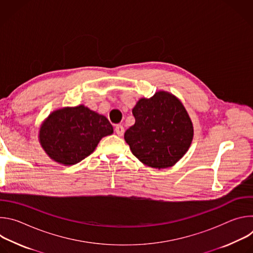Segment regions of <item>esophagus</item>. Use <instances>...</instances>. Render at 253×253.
Listing matches in <instances>:
<instances>
[{
  "instance_id": "obj_1",
  "label": "esophagus",
  "mask_w": 253,
  "mask_h": 253,
  "mask_svg": "<svg viewBox=\"0 0 253 253\" xmlns=\"http://www.w3.org/2000/svg\"><path fill=\"white\" fill-rule=\"evenodd\" d=\"M115 132H116V134L118 136H122L124 134V132H125V129H124V127L122 125H117L115 127Z\"/></svg>"
}]
</instances>
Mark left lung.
I'll return each mask as SVG.
<instances>
[{
	"label": "left lung",
	"instance_id": "obj_1",
	"mask_svg": "<svg viewBox=\"0 0 253 253\" xmlns=\"http://www.w3.org/2000/svg\"><path fill=\"white\" fill-rule=\"evenodd\" d=\"M135 124L126 130L125 141L132 153L152 168L174 165L188 150L192 122L184 106L164 91L140 99L132 110Z\"/></svg>",
	"mask_w": 253,
	"mask_h": 253
}]
</instances>
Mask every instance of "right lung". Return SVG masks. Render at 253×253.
<instances>
[{
    "instance_id": "add662e5",
    "label": "right lung",
    "mask_w": 253,
    "mask_h": 253,
    "mask_svg": "<svg viewBox=\"0 0 253 253\" xmlns=\"http://www.w3.org/2000/svg\"><path fill=\"white\" fill-rule=\"evenodd\" d=\"M113 133L105 116L80 105L63 108L49 115L40 129L46 153L64 165H73L89 156L100 140Z\"/></svg>"
}]
</instances>
